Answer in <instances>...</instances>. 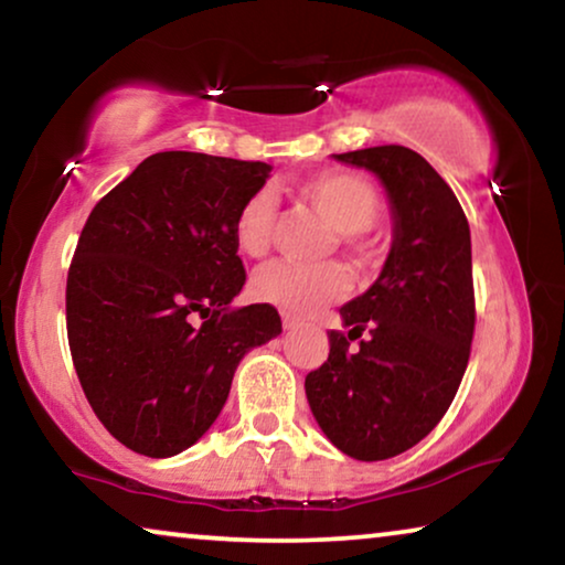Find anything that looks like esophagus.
<instances>
[{
  "mask_svg": "<svg viewBox=\"0 0 565 565\" xmlns=\"http://www.w3.org/2000/svg\"><path fill=\"white\" fill-rule=\"evenodd\" d=\"M300 323H303V321H300L298 316H292V313H285V311H282V327H285V329L292 331V329H298Z\"/></svg>",
  "mask_w": 565,
  "mask_h": 565,
  "instance_id": "1",
  "label": "esophagus"
}]
</instances>
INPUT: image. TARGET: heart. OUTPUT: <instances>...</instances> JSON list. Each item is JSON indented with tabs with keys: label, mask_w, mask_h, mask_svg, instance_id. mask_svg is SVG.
Here are the masks:
<instances>
[{
	"label": "heart",
	"mask_w": 565,
	"mask_h": 565,
	"mask_svg": "<svg viewBox=\"0 0 565 565\" xmlns=\"http://www.w3.org/2000/svg\"><path fill=\"white\" fill-rule=\"evenodd\" d=\"M296 198L339 231V242L362 265L377 259L373 226L383 215V195L367 177L354 172H321L296 184ZM277 228V200L269 190H252L234 213L231 234L246 257H265ZM352 288L342 265L303 267L292 262H273L252 277V296L277 306L285 313L311 316L323 306L337 303Z\"/></svg>",
	"instance_id": "b5f03b06"
}]
</instances>
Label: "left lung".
<instances>
[{"instance_id":"8db88e82","label":"left lung","mask_w":565,"mask_h":565,"mask_svg":"<svg viewBox=\"0 0 565 565\" xmlns=\"http://www.w3.org/2000/svg\"><path fill=\"white\" fill-rule=\"evenodd\" d=\"M334 157L381 177L396 236L373 288L339 308L347 331H329V358L306 375V396L344 455L388 460L437 427L466 375L476 331L470 228L450 184L406 146Z\"/></svg>"}]
</instances>
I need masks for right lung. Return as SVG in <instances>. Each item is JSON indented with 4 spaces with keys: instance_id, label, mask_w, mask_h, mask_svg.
Returning <instances> with one entry per match:
<instances>
[{
    "instance_id": "obj_1",
    "label": "right lung",
    "mask_w": 565,
    "mask_h": 565,
    "mask_svg": "<svg viewBox=\"0 0 565 565\" xmlns=\"http://www.w3.org/2000/svg\"><path fill=\"white\" fill-rule=\"evenodd\" d=\"M267 174L265 161L159 151L92 207L66 277L68 350L128 450L195 445L244 354L282 331L275 306H234L246 273L231 223Z\"/></svg>"
}]
</instances>
